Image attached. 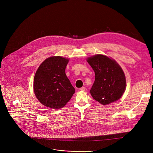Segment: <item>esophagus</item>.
Here are the masks:
<instances>
[{
	"label": "esophagus",
	"instance_id": "obj_1",
	"mask_svg": "<svg viewBox=\"0 0 153 153\" xmlns=\"http://www.w3.org/2000/svg\"><path fill=\"white\" fill-rule=\"evenodd\" d=\"M85 89H86V88H85V87H82V88H80V91H85Z\"/></svg>",
	"mask_w": 153,
	"mask_h": 153
}]
</instances>
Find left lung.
<instances>
[{
	"label": "left lung",
	"instance_id": "1",
	"mask_svg": "<svg viewBox=\"0 0 153 153\" xmlns=\"http://www.w3.org/2000/svg\"><path fill=\"white\" fill-rule=\"evenodd\" d=\"M95 72V81L90 90L94 100L106 105L119 100L126 87L125 74L114 59L103 55H96L87 59Z\"/></svg>",
	"mask_w": 153,
	"mask_h": 153
}]
</instances>
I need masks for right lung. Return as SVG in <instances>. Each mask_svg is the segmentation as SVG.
<instances>
[{
	"instance_id": "add662e5",
	"label": "right lung",
	"mask_w": 153,
	"mask_h": 153,
	"mask_svg": "<svg viewBox=\"0 0 153 153\" xmlns=\"http://www.w3.org/2000/svg\"><path fill=\"white\" fill-rule=\"evenodd\" d=\"M68 61L61 56H52L38 67L34 77L33 90L44 106L54 109L62 108L75 92L65 74Z\"/></svg>"
}]
</instances>
